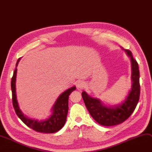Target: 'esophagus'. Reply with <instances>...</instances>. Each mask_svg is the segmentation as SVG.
I'll return each instance as SVG.
<instances>
[{"mask_svg":"<svg viewBox=\"0 0 152 152\" xmlns=\"http://www.w3.org/2000/svg\"><path fill=\"white\" fill-rule=\"evenodd\" d=\"M76 87H77V88L78 90L81 91V90H83L84 88V87H85V84H84V83L81 82V81L79 82V83L77 84V85H76Z\"/></svg>","mask_w":152,"mask_h":152,"instance_id":"obj_1","label":"esophagus"}]
</instances>
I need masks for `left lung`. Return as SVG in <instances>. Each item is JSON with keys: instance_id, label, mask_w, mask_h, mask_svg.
I'll return each instance as SVG.
<instances>
[{"instance_id": "1", "label": "left lung", "mask_w": 152, "mask_h": 152, "mask_svg": "<svg viewBox=\"0 0 152 152\" xmlns=\"http://www.w3.org/2000/svg\"><path fill=\"white\" fill-rule=\"evenodd\" d=\"M130 57L132 81L128 96L122 103L114 106H106L101 100L89 96L86 92L82 96L90 114L97 123L103 126H110L118 125L125 121L134 110L140 96L139 70L138 64L128 49H124Z\"/></svg>"}]
</instances>
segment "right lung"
<instances>
[{
	"mask_svg": "<svg viewBox=\"0 0 152 152\" xmlns=\"http://www.w3.org/2000/svg\"><path fill=\"white\" fill-rule=\"evenodd\" d=\"M20 60H18L16 65V69L12 78L11 87L12 91L13 105L15 113L23 123L27 126L37 132L43 133H54L61 129L66 122V116L68 110V98L69 95L73 91L76 90V86L72 87L67 89L57 98L53 105L51 112L52 114L48 118L43 120H38L30 118L24 115L19 107L16 92V77L17 73V66Z\"/></svg>",
	"mask_w": 152,
	"mask_h": 152,
	"instance_id": "obj_1",
	"label": "right lung"
}]
</instances>
